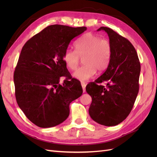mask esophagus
I'll list each match as a JSON object with an SVG mask.
<instances>
[{
	"label": "esophagus",
	"mask_w": 157,
	"mask_h": 157,
	"mask_svg": "<svg viewBox=\"0 0 157 157\" xmlns=\"http://www.w3.org/2000/svg\"><path fill=\"white\" fill-rule=\"evenodd\" d=\"M81 85H82V87L83 92H85V91H86V84H85L83 82H81Z\"/></svg>",
	"instance_id": "esophagus-1"
}]
</instances>
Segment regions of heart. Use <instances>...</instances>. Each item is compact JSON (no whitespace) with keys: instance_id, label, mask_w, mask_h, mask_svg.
<instances>
[{"instance_id":"b5f03b06","label":"heart","mask_w":157,"mask_h":157,"mask_svg":"<svg viewBox=\"0 0 157 157\" xmlns=\"http://www.w3.org/2000/svg\"><path fill=\"white\" fill-rule=\"evenodd\" d=\"M75 49L76 51L66 50L63 59L67 67L74 71L77 68L80 58L83 59L84 66L78 68L73 75L78 80L86 81L94 77L96 71L101 73L108 67L112 53L109 40L88 33L76 42Z\"/></svg>"}]
</instances>
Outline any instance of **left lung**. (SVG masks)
Segmentation results:
<instances>
[{
	"label": "left lung",
	"mask_w": 157,
	"mask_h": 157,
	"mask_svg": "<svg viewBox=\"0 0 157 157\" xmlns=\"http://www.w3.org/2000/svg\"><path fill=\"white\" fill-rule=\"evenodd\" d=\"M97 31L107 33L112 53L105 72L86 86L92 99L89 115L98 124L113 126L126 119L132 111L139 92L141 66L136 49L126 38L106 27ZM101 82L106 86L98 84Z\"/></svg>",
	"instance_id": "left-lung-1"
}]
</instances>
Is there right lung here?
<instances>
[{"instance_id": "1", "label": "right lung", "mask_w": 157, "mask_h": 157, "mask_svg": "<svg viewBox=\"0 0 157 157\" xmlns=\"http://www.w3.org/2000/svg\"><path fill=\"white\" fill-rule=\"evenodd\" d=\"M86 27L48 26L23 46L13 74L19 107L40 128L54 127L69 115V104L81 96L82 88L72 78L63 56L70 42ZM65 76L63 85L60 77Z\"/></svg>"}]
</instances>
